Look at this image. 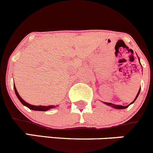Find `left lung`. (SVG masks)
<instances>
[{
  "label": "left lung",
  "mask_w": 153,
  "mask_h": 153,
  "mask_svg": "<svg viewBox=\"0 0 153 153\" xmlns=\"http://www.w3.org/2000/svg\"><path fill=\"white\" fill-rule=\"evenodd\" d=\"M140 88L139 91H138L137 94V96H136V97H135L134 100L133 101V102H131V103H130L129 105H126V106H124V105H115V104H112V103H111V102H104V103H105V104H106V105H111V106H112V107H113V108H115V109H126V108H128V107L129 106V105H131V104H132L133 102H134V101L136 100V99H137V98L138 95H139V94H140Z\"/></svg>",
  "instance_id": "8db88e82"
}]
</instances>
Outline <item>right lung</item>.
<instances>
[{
  "mask_svg": "<svg viewBox=\"0 0 153 153\" xmlns=\"http://www.w3.org/2000/svg\"><path fill=\"white\" fill-rule=\"evenodd\" d=\"M13 87H14V91H15L16 95V97H18V99L19 100V101H20L24 105L28 107V109H31V110H35V111H47V110H49V109H53V108H55V105H48V106H47V105H31V104L28 103V102H26L25 101H24L22 99V97L19 96V94L18 92H17V90L16 88L15 85H13Z\"/></svg>",
  "mask_w": 153,
  "mask_h": 153,
  "instance_id": "add662e5",
  "label": "right lung"
}]
</instances>
